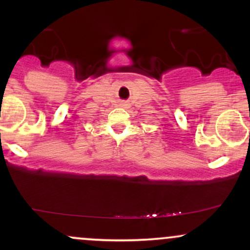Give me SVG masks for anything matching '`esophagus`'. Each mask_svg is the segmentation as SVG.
Masks as SVG:
<instances>
[{"mask_svg":"<svg viewBox=\"0 0 250 250\" xmlns=\"http://www.w3.org/2000/svg\"><path fill=\"white\" fill-rule=\"evenodd\" d=\"M122 105H127V104H125V103H123V104Z\"/></svg>","mask_w":250,"mask_h":250,"instance_id":"1","label":"esophagus"}]
</instances>
